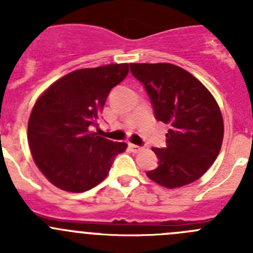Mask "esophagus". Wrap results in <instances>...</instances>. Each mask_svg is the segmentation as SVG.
Wrapping results in <instances>:
<instances>
[{
  "instance_id": "34e87169",
  "label": "esophagus",
  "mask_w": 253,
  "mask_h": 253,
  "mask_svg": "<svg viewBox=\"0 0 253 253\" xmlns=\"http://www.w3.org/2000/svg\"><path fill=\"white\" fill-rule=\"evenodd\" d=\"M128 147L132 152H140V151L142 150V147H140V146L137 145H133V143H128Z\"/></svg>"
}]
</instances>
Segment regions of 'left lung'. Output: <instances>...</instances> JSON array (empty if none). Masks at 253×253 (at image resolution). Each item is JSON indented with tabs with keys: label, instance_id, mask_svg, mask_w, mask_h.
Wrapping results in <instances>:
<instances>
[{
	"label": "left lung",
	"instance_id": "obj_1",
	"mask_svg": "<svg viewBox=\"0 0 253 253\" xmlns=\"http://www.w3.org/2000/svg\"><path fill=\"white\" fill-rule=\"evenodd\" d=\"M157 121L171 125L166 147H153L159 166L146 172L167 188L198 180L218 156L223 140V119L209 89L195 76L171 63H131Z\"/></svg>",
	"mask_w": 253,
	"mask_h": 253
}]
</instances>
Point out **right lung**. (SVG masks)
<instances>
[{
    "label": "right lung",
    "mask_w": 253,
    "mask_h": 253,
    "mask_svg": "<svg viewBox=\"0 0 253 253\" xmlns=\"http://www.w3.org/2000/svg\"><path fill=\"white\" fill-rule=\"evenodd\" d=\"M128 73V65L82 68L52 84L35 103L28 120V145L40 171L63 191L84 192L102 182L125 142L97 136L111 89Z\"/></svg>",
    "instance_id": "add662e5"
}]
</instances>
